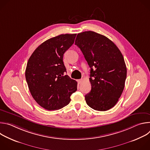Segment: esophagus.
<instances>
[{"label":"esophagus","instance_id":"esophagus-1","mask_svg":"<svg viewBox=\"0 0 150 150\" xmlns=\"http://www.w3.org/2000/svg\"><path fill=\"white\" fill-rule=\"evenodd\" d=\"M77 81H78V83H81V82H82V79H78V80H77Z\"/></svg>","mask_w":150,"mask_h":150}]
</instances>
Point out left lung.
<instances>
[{"instance_id":"1","label":"left lung","mask_w":150,"mask_h":150,"mask_svg":"<svg viewBox=\"0 0 150 150\" xmlns=\"http://www.w3.org/2000/svg\"><path fill=\"white\" fill-rule=\"evenodd\" d=\"M75 42L91 68V90L85 96L87 104L98 111L110 109L121 96L126 78L122 53L108 37L91 31L78 34Z\"/></svg>"}]
</instances>
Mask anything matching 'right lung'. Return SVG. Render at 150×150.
Wrapping results in <instances>:
<instances>
[{
	"label": "right lung",
	"mask_w": 150,
	"mask_h": 150,
	"mask_svg": "<svg viewBox=\"0 0 150 150\" xmlns=\"http://www.w3.org/2000/svg\"><path fill=\"white\" fill-rule=\"evenodd\" d=\"M76 34H60L41 44L27 62L25 78L35 101L44 109L55 110L70 101L77 82L65 75L63 54L74 44Z\"/></svg>",
	"instance_id": "1"
}]
</instances>
